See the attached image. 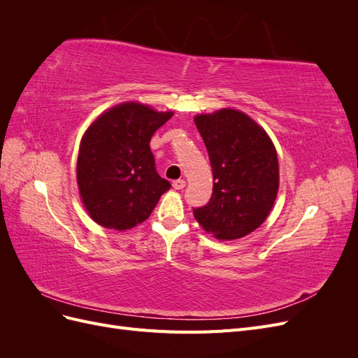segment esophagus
<instances>
[{
  "instance_id": "34e87169",
  "label": "esophagus",
  "mask_w": 358,
  "mask_h": 358,
  "mask_svg": "<svg viewBox=\"0 0 358 358\" xmlns=\"http://www.w3.org/2000/svg\"><path fill=\"white\" fill-rule=\"evenodd\" d=\"M171 185H173V188H175V189H178V191H179V189H183V188H185L187 182L183 180V179H178V180H173Z\"/></svg>"
}]
</instances>
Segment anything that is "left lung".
I'll list each match as a JSON object with an SVG mask.
<instances>
[{"mask_svg": "<svg viewBox=\"0 0 358 358\" xmlns=\"http://www.w3.org/2000/svg\"><path fill=\"white\" fill-rule=\"evenodd\" d=\"M208 149L213 189L194 218L220 241L239 239L264 222L279 188L276 149L251 117L233 109L194 117Z\"/></svg>", "mask_w": 358, "mask_h": 358, "instance_id": "left-lung-1", "label": "left lung"}]
</instances>
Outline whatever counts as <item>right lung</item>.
Returning a JSON list of instances; mask_svg holds the SVG:
<instances>
[{
    "mask_svg": "<svg viewBox=\"0 0 358 358\" xmlns=\"http://www.w3.org/2000/svg\"><path fill=\"white\" fill-rule=\"evenodd\" d=\"M173 116L124 103L86 129L78 157V185L91 218L106 229L129 230L149 218L170 189L155 169L149 142Z\"/></svg>",
    "mask_w": 358,
    "mask_h": 358,
    "instance_id": "1",
    "label": "right lung"
}]
</instances>
